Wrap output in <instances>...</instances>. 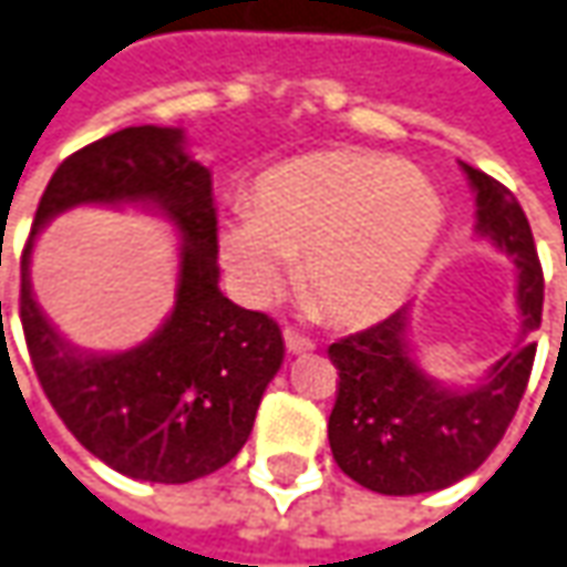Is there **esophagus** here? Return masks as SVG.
Wrapping results in <instances>:
<instances>
[{"mask_svg":"<svg viewBox=\"0 0 567 567\" xmlns=\"http://www.w3.org/2000/svg\"><path fill=\"white\" fill-rule=\"evenodd\" d=\"M285 348L291 353H310V350H316V341L310 334L298 332V329H285Z\"/></svg>","mask_w":567,"mask_h":567,"instance_id":"esophagus-1","label":"esophagus"}]
</instances>
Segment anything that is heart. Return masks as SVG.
<instances>
[{
  "mask_svg": "<svg viewBox=\"0 0 567 567\" xmlns=\"http://www.w3.org/2000/svg\"><path fill=\"white\" fill-rule=\"evenodd\" d=\"M441 223V195L394 157L322 152L264 173L254 210L226 219L219 251L254 300L276 298L291 257H303L310 298L332 319L363 322L403 300Z\"/></svg>",
  "mask_w": 567,
  "mask_h": 567,
  "instance_id": "obj_1",
  "label": "heart"
}]
</instances>
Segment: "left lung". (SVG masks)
I'll list each match as a JSON object with an SVG mask.
<instances>
[{"label": "left lung", "mask_w": 567, "mask_h": 567, "mask_svg": "<svg viewBox=\"0 0 567 567\" xmlns=\"http://www.w3.org/2000/svg\"><path fill=\"white\" fill-rule=\"evenodd\" d=\"M477 195V233L518 269L522 338L475 388H446L415 365L406 344V307L329 348L338 396L329 444L338 468L384 496L444 491L494 453L525 396L540 329L543 269L518 198L494 176L462 164Z\"/></svg>", "instance_id": "left-lung-1"}]
</instances>
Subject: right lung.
<instances>
[{"instance_id":"right-lung-1","label":"right lung","mask_w":567,"mask_h":567,"mask_svg":"<svg viewBox=\"0 0 567 567\" xmlns=\"http://www.w3.org/2000/svg\"><path fill=\"white\" fill-rule=\"evenodd\" d=\"M76 203H148L184 235L174 313L138 349L80 354L32 300V238ZM21 326L68 431L114 472L152 484H186L235 460L285 357L276 319L219 291L214 179L173 126H126L58 164L21 254Z\"/></svg>"}]
</instances>
